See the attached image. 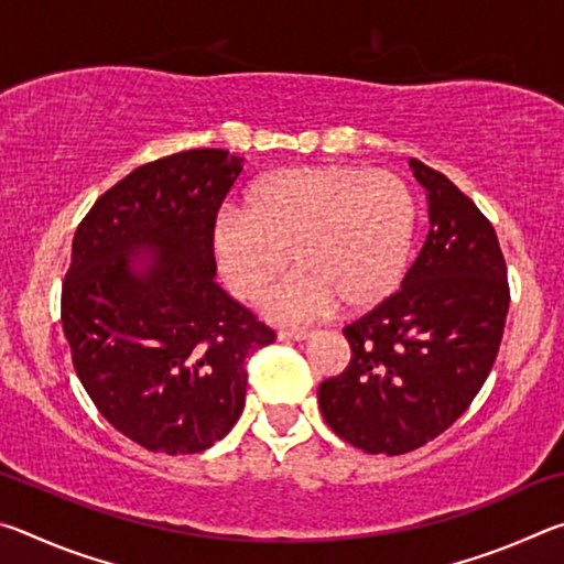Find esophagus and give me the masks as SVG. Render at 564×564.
Returning <instances> with one entry per match:
<instances>
[{
	"mask_svg": "<svg viewBox=\"0 0 564 564\" xmlns=\"http://www.w3.org/2000/svg\"><path fill=\"white\" fill-rule=\"evenodd\" d=\"M281 340H308L311 330H279Z\"/></svg>",
	"mask_w": 564,
	"mask_h": 564,
	"instance_id": "34e87169",
	"label": "esophagus"
}]
</instances>
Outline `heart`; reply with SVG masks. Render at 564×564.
<instances>
[{
  "mask_svg": "<svg viewBox=\"0 0 564 564\" xmlns=\"http://www.w3.org/2000/svg\"><path fill=\"white\" fill-rule=\"evenodd\" d=\"M415 234V202L383 169L311 164L273 171L248 186L243 214L224 208L212 251L238 299L261 305L289 271L271 313L305 323L340 303L362 311L395 291Z\"/></svg>",
  "mask_w": 564,
  "mask_h": 564,
  "instance_id": "heart-1",
  "label": "heart"
}]
</instances>
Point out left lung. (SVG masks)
I'll return each mask as SVG.
<instances>
[{"mask_svg": "<svg viewBox=\"0 0 564 564\" xmlns=\"http://www.w3.org/2000/svg\"><path fill=\"white\" fill-rule=\"evenodd\" d=\"M431 231L400 291L343 328L350 362L318 388L330 431L370 455L431 443L480 393L510 305L498 234L441 171L410 159Z\"/></svg>", "mask_w": 564, "mask_h": 564, "instance_id": "1", "label": "left lung"}]
</instances>
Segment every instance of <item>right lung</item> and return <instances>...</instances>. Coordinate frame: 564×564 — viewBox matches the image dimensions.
Returning <instances> with one entry per match:
<instances>
[{
	"label": "right lung",
	"mask_w": 564,
	"mask_h": 564,
	"mask_svg": "<svg viewBox=\"0 0 564 564\" xmlns=\"http://www.w3.org/2000/svg\"><path fill=\"white\" fill-rule=\"evenodd\" d=\"M243 159L191 149L133 169L74 234L62 326L99 413L151 453L194 455L246 405L275 333L216 283L212 226Z\"/></svg>",
	"instance_id": "add662e5"
}]
</instances>
